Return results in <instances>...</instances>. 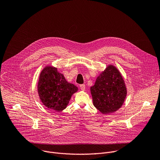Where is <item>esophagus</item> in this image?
Instances as JSON below:
<instances>
[{"instance_id": "34e87169", "label": "esophagus", "mask_w": 160, "mask_h": 160, "mask_svg": "<svg viewBox=\"0 0 160 160\" xmlns=\"http://www.w3.org/2000/svg\"><path fill=\"white\" fill-rule=\"evenodd\" d=\"M80 87L81 88V90H85V84H81V85H80Z\"/></svg>"}]
</instances>
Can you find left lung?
Listing matches in <instances>:
<instances>
[{"instance_id":"8db88e82","label":"left lung","mask_w":160,"mask_h":160,"mask_svg":"<svg viewBox=\"0 0 160 160\" xmlns=\"http://www.w3.org/2000/svg\"><path fill=\"white\" fill-rule=\"evenodd\" d=\"M94 106L102 114L117 111L127 96L124 80L116 67L109 65L90 87Z\"/></svg>"}]
</instances>
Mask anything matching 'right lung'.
Returning <instances> with one entry per match:
<instances>
[{"instance_id": "right-lung-1", "label": "right lung", "mask_w": 160, "mask_h": 160, "mask_svg": "<svg viewBox=\"0 0 160 160\" xmlns=\"http://www.w3.org/2000/svg\"><path fill=\"white\" fill-rule=\"evenodd\" d=\"M77 90L78 88L68 83L55 67H45L40 74L38 93L43 104L49 109L58 112L62 111Z\"/></svg>"}]
</instances>
